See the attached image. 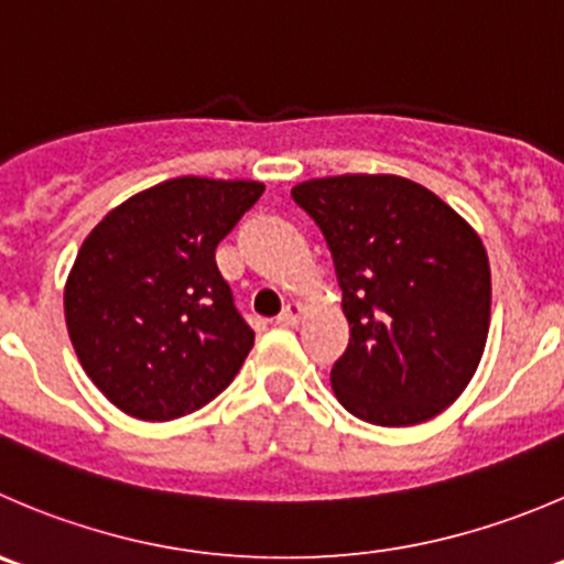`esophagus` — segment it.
I'll return each instance as SVG.
<instances>
[{"instance_id":"34e87169","label":"esophagus","mask_w":564,"mask_h":564,"mask_svg":"<svg viewBox=\"0 0 564 564\" xmlns=\"http://www.w3.org/2000/svg\"><path fill=\"white\" fill-rule=\"evenodd\" d=\"M303 314H305V305L303 303H289L286 308H283V314L278 316V325H283V327L300 325Z\"/></svg>"}]
</instances>
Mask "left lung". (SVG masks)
<instances>
[{"label":"left lung","mask_w":564,"mask_h":564,"mask_svg":"<svg viewBox=\"0 0 564 564\" xmlns=\"http://www.w3.org/2000/svg\"><path fill=\"white\" fill-rule=\"evenodd\" d=\"M327 239L349 322L333 393L377 427L444 413L471 382L490 330V264L479 234L391 173H347L292 187Z\"/></svg>","instance_id":"obj_1"}]
</instances>
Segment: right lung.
Listing matches in <instances>:
<instances>
[{"label":"right lung","instance_id":"right-lung-1","mask_svg":"<svg viewBox=\"0 0 564 564\" xmlns=\"http://www.w3.org/2000/svg\"><path fill=\"white\" fill-rule=\"evenodd\" d=\"M261 193L264 184L248 178H171L87 234L65 281V325L82 369L115 408L178 419L242 369L253 330L215 250Z\"/></svg>","mask_w":564,"mask_h":564}]
</instances>
